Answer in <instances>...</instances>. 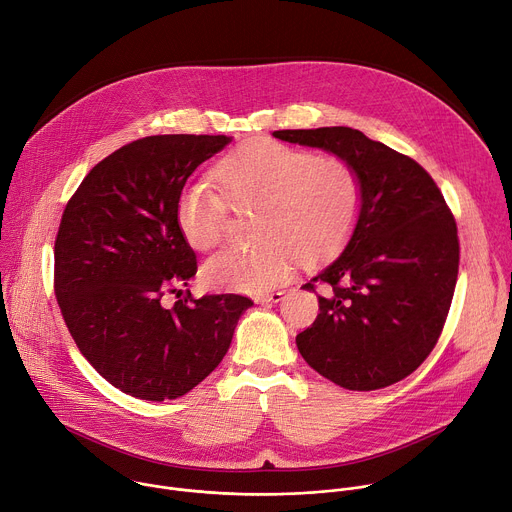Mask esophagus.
Wrapping results in <instances>:
<instances>
[{"label":"esophagus","instance_id":"1","mask_svg":"<svg viewBox=\"0 0 512 512\" xmlns=\"http://www.w3.org/2000/svg\"><path fill=\"white\" fill-rule=\"evenodd\" d=\"M281 300H283V291H267V294H257L255 296L257 304H269V302L277 304Z\"/></svg>","mask_w":512,"mask_h":512}]
</instances>
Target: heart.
I'll use <instances>...</instances> for the list:
<instances>
[{
	"instance_id": "b5f03b06",
	"label": "heart",
	"mask_w": 512,
	"mask_h": 512,
	"mask_svg": "<svg viewBox=\"0 0 512 512\" xmlns=\"http://www.w3.org/2000/svg\"><path fill=\"white\" fill-rule=\"evenodd\" d=\"M221 192L208 184L184 186L176 223L198 251L221 245L231 208L255 212V247L223 251L202 267L214 289L259 294L294 269L298 259L320 263L352 237L362 210V180L338 156H318L277 141H255L229 154L214 170Z\"/></svg>"
}]
</instances>
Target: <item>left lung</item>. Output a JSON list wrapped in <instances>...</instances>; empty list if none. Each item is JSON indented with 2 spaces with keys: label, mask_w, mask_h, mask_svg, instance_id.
Returning a JSON list of instances; mask_svg holds the SVG:
<instances>
[{
  "label": "left lung",
  "mask_w": 512,
  "mask_h": 512,
  "mask_svg": "<svg viewBox=\"0 0 512 512\" xmlns=\"http://www.w3.org/2000/svg\"><path fill=\"white\" fill-rule=\"evenodd\" d=\"M277 139L322 148L362 180V210L344 253L304 287L320 314L298 334L314 371L348 391L409 377L442 336L460 265L456 218L409 156L350 127L281 129Z\"/></svg>",
  "instance_id": "left-lung-1"
}]
</instances>
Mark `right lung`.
<instances>
[{
  "instance_id": "add662e5",
  "label": "right lung",
  "mask_w": 512,
  "mask_h": 512,
  "mask_svg": "<svg viewBox=\"0 0 512 512\" xmlns=\"http://www.w3.org/2000/svg\"><path fill=\"white\" fill-rule=\"evenodd\" d=\"M227 135H150L101 160L70 196L54 241V294L64 324L93 369L125 395H186L227 354L239 294H170L196 275L176 223L188 176Z\"/></svg>"
}]
</instances>
